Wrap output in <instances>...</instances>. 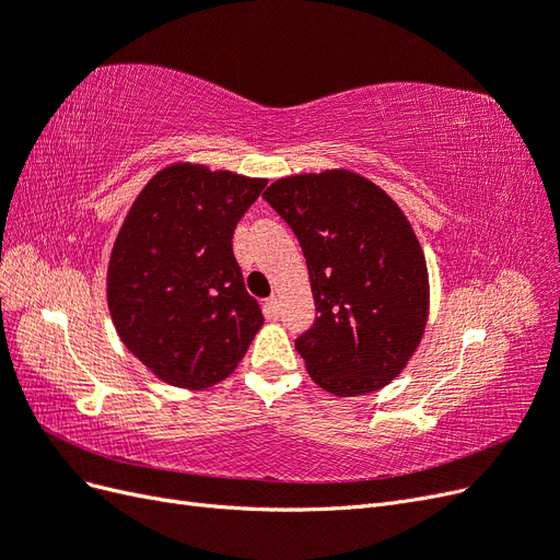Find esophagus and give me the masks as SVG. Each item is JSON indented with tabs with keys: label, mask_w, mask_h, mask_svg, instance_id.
Returning <instances> with one entry per match:
<instances>
[{
	"label": "esophagus",
	"mask_w": 560,
	"mask_h": 560,
	"mask_svg": "<svg viewBox=\"0 0 560 560\" xmlns=\"http://www.w3.org/2000/svg\"><path fill=\"white\" fill-rule=\"evenodd\" d=\"M264 311H266V315H268V317H278V315H280V301H278V296H270V299H266V306H264Z\"/></svg>",
	"instance_id": "34e87169"
}]
</instances>
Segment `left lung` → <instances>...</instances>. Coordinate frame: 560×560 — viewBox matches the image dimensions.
<instances>
[{"label": "left lung", "mask_w": 560, "mask_h": 560, "mask_svg": "<svg viewBox=\"0 0 560 560\" xmlns=\"http://www.w3.org/2000/svg\"><path fill=\"white\" fill-rule=\"evenodd\" d=\"M303 249L317 317L294 346L311 378L352 397L387 385L428 322V266L411 224L350 171L294 175L264 191Z\"/></svg>", "instance_id": "obj_1"}]
</instances>
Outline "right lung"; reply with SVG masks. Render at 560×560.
I'll return each instance as SVG.
<instances>
[{
    "label": "right lung",
    "instance_id": "right-lung-1",
    "mask_svg": "<svg viewBox=\"0 0 560 560\" xmlns=\"http://www.w3.org/2000/svg\"><path fill=\"white\" fill-rule=\"evenodd\" d=\"M264 186L177 163L135 198L112 249L107 303L124 346L161 381H224L261 329L231 241Z\"/></svg>",
    "mask_w": 560,
    "mask_h": 560
}]
</instances>
